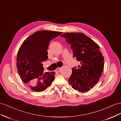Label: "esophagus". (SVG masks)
<instances>
[{
    "instance_id": "obj_1",
    "label": "esophagus",
    "mask_w": 121,
    "mask_h": 121,
    "mask_svg": "<svg viewBox=\"0 0 121 121\" xmlns=\"http://www.w3.org/2000/svg\"><path fill=\"white\" fill-rule=\"evenodd\" d=\"M61 69V68H59V67H58L56 69V72H59V71L60 70V69Z\"/></svg>"
}]
</instances>
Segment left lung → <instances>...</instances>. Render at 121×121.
I'll return each mask as SVG.
<instances>
[{"label":"left lung","mask_w":121,"mask_h":121,"mask_svg":"<svg viewBox=\"0 0 121 121\" xmlns=\"http://www.w3.org/2000/svg\"><path fill=\"white\" fill-rule=\"evenodd\" d=\"M61 36L70 44L73 56L81 62L78 68H72L69 84L79 92L89 91L99 81L104 68V57L99 46L82 33H66Z\"/></svg>","instance_id":"left-lung-1"}]
</instances>
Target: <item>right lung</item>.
<instances>
[{
    "instance_id": "obj_1",
    "label": "right lung",
    "mask_w": 121,
    "mask_h": 121,
    "mask_svg": "<svg viewBox=\"0 0 121 121\" xmlns=\"http://www.w3.org/2000/svg\"><path fill=\"white\" fill-rule=\"evenodd\" d=\"M61 32L42 30L30 35L24 41L17 54V67L22 81L32 90L42 92L55 79V72L44 73L42 62L48 59L50 41Z\"/></svg>"
}]
</instances>
